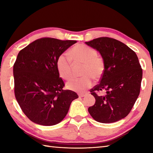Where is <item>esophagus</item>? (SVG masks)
I'll return each instance as SVG.
<instances>
[{"instance_id": "1", "label": "esophagus", "mask_w": 153, "mask_h": 153, "mask_svg": "<svg viewBox=\"0 0 153 153\" xmlns=\"http://www.w3.org/2000/svg\"><path fill=\"white\" fill-rule=\"evenodd\" d=\"M85 96H86V94H79V97H85Z\"/></svg>"}]
</instances>
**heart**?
I'll return each mask as SVG.
<instances>
[{"label":"heart","instance_id":"heart-1","mask_svg":"<svg viewBox=\"0 0 153 153\" xmlns=\"http://www.w3.org/2000/svg\"><path fill=\"white\" fill-rule=\"evenodd\" d=\"M71 59L74 62L84 63L82 74L84 75L79 78H71L66 83L68 89L73 91L82 92L92 84V77L98 79L104 74L105 64L103 59L98 56L95 49L84 45H77L69 51ZM72 63L70 58L65 54L58 56L56 59V68L60 76L65 79L71 76Z\"/></svg>","mask_w":153,"mask_h":153}]
</instances>
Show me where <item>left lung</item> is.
I'll list each match as a JSON object with an SVG mask.
<instances>
[{
  "label": "left lung",
  "mask_w": 153,
  "mask_h": 153,
  "mask_svg": "<svg viewBox=\"0 0 153 153\" xmlns=\"http://www.w3.org/2000/svg\"><path fill=\"white\" fill-rule=\"evenodd\" d=\"M85 43L100 54L105 64L100 83L90 90L96 102L88 112L100 123L122 120L130 112L140 90L142 69L138 56L125 44L113 38H98ZM97 91L106 93L98 96Z\"/></svg>",
  "instance_id": "8db88e82"
}]
</instances>
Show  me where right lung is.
I'll list each match as a JSON object with an SVG mask.
<instances>
[{
	"instance_id": "right-lung-1",
	"label": "right lung",
	"mask_w": 153,
	"mask_h": 153,
	"mask_svg": "<svg viewBox=\"0 0 153 153\" xmlns=\"http://www.w3.org/2000/svg\"><path fill=\"white\" fill-rule=\"evenodd\" d=\"M76 40L43 38L19 51L13 65L15 95L29 120L39 125L59 123L68 113L76 92L64 90L56 59Z\"/></svg>"
}]
</instances>
